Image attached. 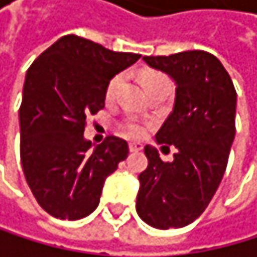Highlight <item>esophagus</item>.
<instances>
[{"label": "esophagus", "instance_id": "1", "mask_svg": "<svg viewBox=\"0 0 257 257\" xmlns=\"http://www.w3.org/2000/svg\"><path fill=\"white\" fill-rule=\"evenodd\" d=\"M142 150H143V145H142V143H139V142L130 143V151H131V153H139V151H142Z\"/></svg>", "mask_w": 257, "mask_h": 257}]
</instances>
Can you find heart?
I'll return each instance as SVG.
<instances>
[{"label":"heart","mask_w":257,"mask_h":257,"mask_svg":"<svg viewBox=\"0 0 257 257\" xmlns=\"http://www.w3.org/2000/svg\"><path fill=\"white\" fill-rule=\"evenodd\" d=\"M142 80H143V84L146 87L157 84V83H170L166 78V75H163L160 72H154V71L145 72ZM120 81H121V75H114L109 80L107 87H106V98H111L115 94V89H117V86L120 84ZM121 131L124 133V136L131 137V139H140V137H143L146 134L148 124L145 121H140V120H127V121H124L121 124Z\"/></svg>","instance_id":"obj_1"}]
</instances>
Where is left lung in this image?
Masks as SVG:
<instances>
[{"instance_id":"1","label":"left lung","mask_w":257,"mask_h":257,"mask_svg":"<svg viewBox=\"0 0 257 257\" xmlns=\"http://www.w3.org/2000/svg\"><path fill=\"white\" fill-rule=\"evenodd\" d=\"M146 64L176 81L173 112L156 134L174 145L173 162L145 146L148 168L140 173L136 210L159 230L194 222L211 202L228 163L236 134V89L222 63L210 52L186 51L143 57Z\"/></svg>"}]
</instances>
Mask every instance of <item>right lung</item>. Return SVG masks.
Segmentation results:
<instances>
[{
    "instance_id": "obj_1",
    "label": "right lung",
    "mask_w": 257,
    "mask_h": 257,
    "mask_svg": "<svg viewBox=\"0 0 257 257\" xmlns=\"http://www.w3.org/2000/svg\"><path fill=\"white\" fill-rule=\"evenodd\" d=\"M140 58L77 35L61 37L31 64L20 106L24 177L40 206L57 219L89 216L103 183L130 148L109 136L91 151L86 117L104 107L109 80Z\"/></svg>"
}]
</instances>
